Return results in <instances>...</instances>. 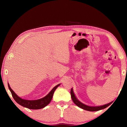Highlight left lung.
Returning <instances> with one entry per match:
<instances>
[{
    "instance_id": "1",
    "label": "left lung",
    "mask_w": 127,
    "mask_h": 127,
    "mask_svg": "<svg viewBox=\"0 0 127 127\" xmlns=\"http://www.w3.org/2000/svg\"><path fill=\"white\" fill-rule=\"evenodd\" d=\"M70 94H71V97L72 98V101L74 102V103L75 104L78 106V107H80L81 109H83L85 110L88 111H99L100 110H102L106 108L107 106H109L110 105H111V104L113 102H111L108 104H106L101 105V106H88L82 103V102H80L78 99L76 98L75 96V94L74 93V91H73V89L71 88V91H70Z\"/></svg>"
}]
</instances>
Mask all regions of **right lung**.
<instances>
[{"label": "right lung", "instance_id": "add662e5", "mask_svg": "<svg viewBox=\"0 0 127 127\" xmlns=\"http://www.w3.org/2000/svg\"><path fill=\"white\" fill-rule=\"evenodd\" d=\"M60 85V84H59L53 87V89L49 92V93L43 98L36 99V100H26V99H22L19 97L18 96H17L16 93L13 91V90L10 88L9 84H8V88L14 100L20 105L26 107V108L33 110L42 109L45 106L48 105L51 101L53 93H54L55 90Z\"/></svg>", "mask_w": 127, "mask_h": 127}]
</instances>
